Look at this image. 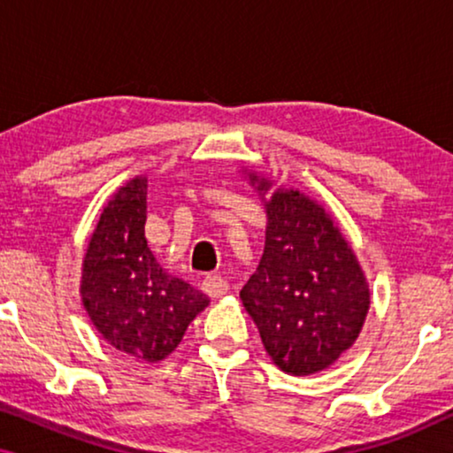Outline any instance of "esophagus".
Wrapping results in <instances>:
<instances>
[{
    "label": "esophagus",
    "mask_w": 453,
    "mask_h": 453,
    "mask_svg": "<svg viewBox=\"0 0 453 453\" xmlns=\"http://www.w3.org/2000/svg\"><path fill=\"white\" fill-rule=\"evenodd\" d=\"M202 288H203V293H206L208 296H212V299H220V296L226 295L228 284L225 278L219 274H208L206 278H203Z\"/></svg>",
    "instance_id": "34e87169"
}]
</instances>
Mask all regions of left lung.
Listing matches in <instances>:
<instances>
[{
    "label": "left lung",
    "mask_w": 453,
    "mask_h": 453,
    "mask_svg": "<svg viewBox=\"0 0 453 453\" xmlns=\"http://www.w3.org/2000/svg\"><path fill=\"white\" fill-rule=\"evenodd\" d=\"M265 208V245L241 301L272 363L288 375L319 373L355 344L367 319V276L326 208L299 189L243 171Z\"/></svg>",
    "instance_id": "8db88e82"
}]
</instances>
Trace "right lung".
<instances>
[{
  "label": "right lung",
  "instance_id": "obj_1",
  "mask_svg": "<svg viewBox=\"0 0 453 453\" xmlns=\"http://www.w3.org/2000/svg\"><path fill=\"white\" fill-rule=\"evenodd\" d=\"M146 194L148 177L138 175L104 203L84 253L80 295L92 326L113 349L158 363L210 299L157 262L144 234Z\"/></svg>",
  "mask_w": 453,
  "mask_h": 453
}]
</instances>
